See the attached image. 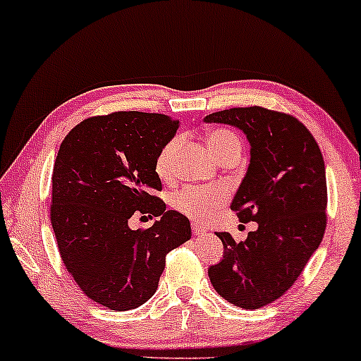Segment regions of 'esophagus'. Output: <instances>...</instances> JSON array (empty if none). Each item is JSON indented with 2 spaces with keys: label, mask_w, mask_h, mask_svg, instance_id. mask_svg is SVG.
<instances>
[{
  "label": "esophagus",
  "mask_w": 361,
  "mask_h": 361,
  "mask_svg": "<svg viewBox=\"0 0 361 361\" xmlns=\"http://www.w3.org/2000/svg\"><path fill=\"white\" fill-rule=\"evenodd\" d=\"M192 233H194V235H207V228L200 224H192Z\"/></svg>",
  "instance_id": "1"
}]
</instances>
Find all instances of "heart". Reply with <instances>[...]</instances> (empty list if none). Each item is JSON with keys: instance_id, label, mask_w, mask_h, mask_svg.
<instances>
[{"instance_id": "b5f03b06", "label": "heart", "mask_w": 361, "mask_h": 361, "mask_svg": "<svg viewBox=\"0 0 361 361\" xmlns=\"http://www.w3.org/2000/svg\"><path fill=\"white\" fill-rule=\"evenodd\" d=\"M179 145V137H172L166 142L154 161L156 176L161 180H169L172 177V156ZM207 146L216 159L231 149H240L241 141L233 131L225 128H216L207 135ZM226 199V192L220 185H187L172 195V207L180 214L192 219H207Z\"/></svg>"}]
</instances>
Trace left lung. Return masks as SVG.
Wrapping results in <instances>:
<instances>
[{
	"label": "left lung",
	"mask_w": 361,
	"mask_h": 361,
	"mask_svg": "<svg viewBox=\"0 0 361 361\" xmlns=\"http://www.w3.org/2000/svg\"><path fill=\"white\" fill-rule=\"evenodd\" d=\"M204 121L238 128L250 141L248 172L230 207L243 224H258L240 243L226 231L216 233L224 259L209 268L210 283L230 304L264 307L295 283L324 238L322 152L298 118L268 108H230Z\"/></svg>",
	"instance_id": "obj_1"
}]
</instances>
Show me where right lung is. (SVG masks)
I'll return each instance as SVG.
<instances>
[{
  "mask_svg": "<svg viewBox=\"0 0 361 361\" xmlns=\"http://www.w3.org/2000/svg\"><path fill=\"white\" fill-rule=\"evenodd\" d=\"M179 121L115 111L78 123L63 137L52 174L51 224L73 281L111 310L140 307L156 293L166 255L190 240V221L166 204L154 161ZM133 214L159 216L131 231Z\"/></svg>",
  "mask_w": 361,
  "mask_h": 361,
  "instance_id": "right-lung-1",
  "label": "right lung"
}]
</instances>
